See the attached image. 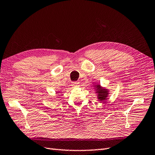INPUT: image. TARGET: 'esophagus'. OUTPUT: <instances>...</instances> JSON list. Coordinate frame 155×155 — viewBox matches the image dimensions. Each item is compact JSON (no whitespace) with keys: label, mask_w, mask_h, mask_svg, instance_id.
Wrapping results in <instances>:
<instances>
[{"label":"esophagus","mask_w":155,"mask_h":155,"mask_svg":"<svg viewBox=\"0 0 155 155\" xmlns=\"http://www.w3.org/2000/svg\"><path fill=\"white\" fill-rule=\"evenodd\" d=\"M78 84H79V82H73V86L74 87H77L78 86Z\"/></svg>","instance_id":"1"}]
</instances>
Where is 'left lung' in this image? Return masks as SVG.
<instances>
[{"mask_svg":"<svg viewBox=\"0 0 155 155\" xmlns=\"http://www.w3.org/2000/svg\"><path fill=\"white\" fill-rule=\"evenodd\" d=\"M95 93L97 94V98L98 100L101 101V103L104 102V101L107 99V97L108 96L109 91L107 89L101 87V85L97 84L95 85Z\"/></svg>","mask_w":155,"mask_h":155,"instance_id":"obj_1","label":"left lung"}]
</instances>
